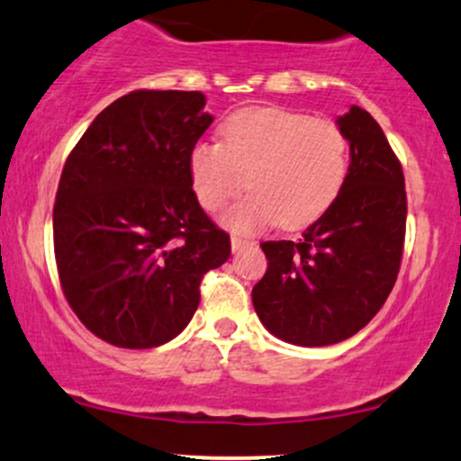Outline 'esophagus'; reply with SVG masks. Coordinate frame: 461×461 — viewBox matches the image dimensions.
<instances>
[{
  "instance_id": "obj_1",
  "label": "esophagus",
  "mask_w": 461,
  "mask_h": 461,
  "mask_svg": "<svg viewBox=\"0 0 461 461\" xmlns=\"http://www.w3.org/2000/svg\"><path fill=\"white\" fill-rule=\"evenodd\" d=\"M252 241L250 240H246V237H240V235H232L230 237V246H232V252H240V250H244V248H248L250 246Z\"/></svg>"
}]
</instances>
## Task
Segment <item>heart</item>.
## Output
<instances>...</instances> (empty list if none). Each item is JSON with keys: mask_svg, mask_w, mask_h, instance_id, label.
<instances>
[{"mask_svg": "<svg viewBox=\"0 0 461 461\" xmlns=\"http://www.w3.org/2000/svg\"><path fill=\"white\" fill-rule=\"evenodd\" d=\"M221 143L198 141L189 152L195 198L204 209L230 206L221 221L237 232H257L278 221L300 229L327 213L348 174V139L330 119L278 106H252L221 123Z\"/></svg>", "mask_w": 461, "mask_h": 461, "instance_id": "heart-1", "label": "heart"}]
</instances>
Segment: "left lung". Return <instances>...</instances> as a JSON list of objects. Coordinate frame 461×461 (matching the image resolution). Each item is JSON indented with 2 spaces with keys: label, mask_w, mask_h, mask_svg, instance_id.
Wrapping results in <instances>:
<instances>
[{
  "label": "left lung",
  "mask_w": 461,
  "mask_h": 461,
  "mask_svg": "<svg viewBox=\"0 0 461 461\" xmlns=\"http://www.w3.org/2000/svg\"><path fill=\"white\" fill-rule=\"evenodd\" d=\"M350 143L344 187L298 241H263L267 270L252 287L263 327L296 346L353 338L394 287L405 246V176L375 117L338 119Z\"/></svg>",
  "instance_id": "obj_1"
}]
</instances>
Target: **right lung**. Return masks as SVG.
<instances>
[{
    "label": "right lung",
    "instance_id": "obj_1",
    "mask_svg": "<svg viewBox=\"0 0 461 461\" xmlns=\"http://www.w3.org/2000/svg\"><path fill=\"white\" fill-rule=\"evenodd\" d=\"M200 91H132L100 113L67 157L54 204L63 294L119 348L174 339L200 283L230 257L195 198L189 152L213 117Z\"/></svg>",
    "mask_w": 461,
    "mask_h": 461
}]
</instances>
